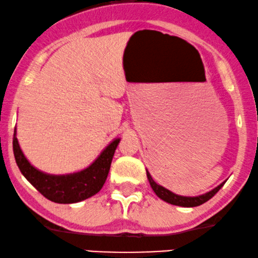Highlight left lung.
I'll list each match as a JSON object with an SVG mask.
<instances>
[{
	"mask_svg": "<svg viewBox=\"0 0 258 258\" xmlns=\"http://www.w3.org/2000/svg\"><path fill=\"white\" fill-rule=\"evenodd\" d=\"M146 176H148V180L150 182V185H151L152 190L155 191L156 195H157L159 199H162L163 201L168 202V204L175 205V206H181V207L200 206V205L205 204V202L210 200L212 197H214V195L217 194V191H219V189L223 187V185L225 184V182H226V181H224L223 183H220L218 187L212 189V190L207 191V193H205V194L197 195V197H183V195H177V194L172 193L171 190L164 188L163 185L156 183V182L153 181L152 176L150 175V172L148 170H146Z\"/></svg>",
	"mask_w": 258,
	"mask_h": 258,
	"instance_id": "obj_1",
	"label": "left lung"
}]
</instances>
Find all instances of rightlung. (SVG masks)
Wrapping results in <instances>:
<instances>
[{
    "label": "right lung",
    "instance_id": "add662e5",
    "mask_svg": "<svg viewBox=\"0 0 258 258\" xmlns=\"http://www.w3.org/2000/svg\"><path fill=\"white\" fill-rule=\"evenodd\" d=\"M119 143L120 138L113 139L89 167L63 175L47 174L32 165L19 144L16 128L13 138V151L21 174L39 193L57 204H76L97 194L103 187Z\"/></svg>",
    "mask_w": 258,
    "mask_h": 258
}]
</instances>
